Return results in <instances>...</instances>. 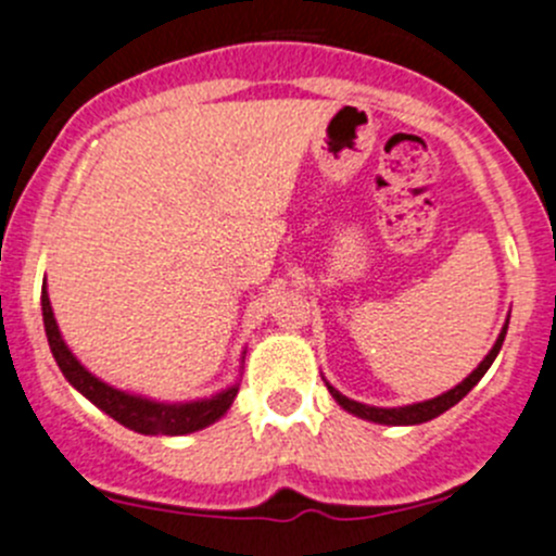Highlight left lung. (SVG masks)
<instances>
[{
    "mask_svg": "<svg viewBox=\"0 0 556 556\" xmlns=\"http://www.w3.org/2000/svg\"><path fill=\"white\" fill-rule=\"evenodd\" d=\"M505 333H508V320H505L503 331H500L497 342H494V348L489 350L486 358H483L481 364H478L476 369H472L470 375L459 382V386L451 388V391H445V393H440V396L427 399V402H413V404H404V407H375V404H364V402H355V399L344 396V393H339L331 382H326V386H328V391H331V396L337 399L339 407L348 409V413L355 415V418H364V421H371V424H382V427H415V424H427V421H432V418H438V415H443L445 409L454 407V404H459L462 399H465L467 393L478 386V380L486 375V369L494 364V358H497L500 348H503V342H505Z\"/></svg>",
    "mask_w": 556,
    "mask_h": 556,
    "instance_id": "1",
    "label": "left lung"
}]
</instances>
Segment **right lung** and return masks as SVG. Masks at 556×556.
<instances>
[{"label": "right lung", "instance_id": "right-lung-1", "mask_svg": "<svg viewBox=\"0 0 556 556\" xmlns=\"http://www.w3.org/2000/svg\"><path fill=\"white\" fill-rule=\"evenodd\" d=\"M40 306L48 348H51L64 380H67L75 391L84 393L94 407H100L102 413L111 415L113 421L132 429V432L168 434V438L198 432V429H206L212 427L214 421H219V418L230 409V404H233L236 393H239V382H233V386L223 388V391L212 393V396L206 399H192V402H157V399L141 396V393H129L122 391V388L108 386L105 380L91 375V371L75 358L73 350H70L67 342L62 339V331H59V323L51 309V299H48L46 279H42ZM244 355L247 350L241 353V364H244Z\"/></svg>", "mask_w": 556, "mask_h": 556}]
</instances>
